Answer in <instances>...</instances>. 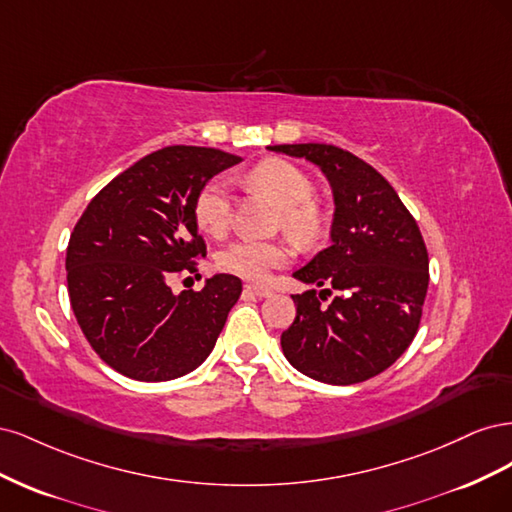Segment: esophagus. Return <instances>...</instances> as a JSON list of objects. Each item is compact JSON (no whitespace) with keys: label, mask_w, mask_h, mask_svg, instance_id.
I'll list each match as a JSON object with an SVG mask.
<instances>
[{"label":"esophagus","mask_w":512,"mask_h":512,"mask_svg":"<svg viewBox=\"0 0 512 512\" xmlns=\"http://www.w3.org/2000/svg\"><path fill=\"white\" fill-rule=\"evenodd\" d=\"M245 292H250V294H256V297H271L273 294V290L271 288H267V286H254V284H247L245 286Z\"/></svg>","instance_id":"esophagus-1"}]
</instances>
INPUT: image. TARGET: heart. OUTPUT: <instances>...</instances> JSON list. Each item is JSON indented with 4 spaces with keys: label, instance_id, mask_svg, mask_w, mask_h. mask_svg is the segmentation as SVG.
Listing matches in <instances>:
<instances>
[{
    "label": "heart",
    "instance_id": "heart-1",
    "mask_svg": "<svg viewBox=\"0 0 512 512\" xmlns=\"http://www.w3.org/2000/svg\"><path fill=\"white\" fill-rule=\"evenodd\" d=\"M247 183L282 207V222L299 243H314L324 228V213L314 203V181L297 164L265 160L247 173ZM232 198L226 181L211 179L194 198V220L200 230L222 237L230 226ZM292 250L286 241L237 239L220 254V267L250 282H267L275 269L286 267Z\"/></svg>",
    "mask_w": 512,
    "mask_h": 512
}]
</instances>
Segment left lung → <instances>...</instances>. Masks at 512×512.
I'll return each instance as SVG.
<instances>
[{
    "mask_svg": "<svg viewBox=\"0 0 512 512\" xmlns=\"http://www.w3.org/2000/svg\"><path fill=\"white\" fill-rule=\"evenodd\" d=\"M269 149L314 162L335 200L331 245L292 273L325 288L292 294L297 318L282 333L284 356L318 382L374 378L406 352L423 316L429 256L421 230L391 183L354 153L322 143Z\"/></svg>",
    "mask_w": 512,
    "mask_h": 512,
    "instance_id": "obj_1",
    "label": "left lung"
}]
</instances>
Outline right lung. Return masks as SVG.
Masks as SVG:
<instances>
[{
	"label": "right lung",
	"mask_w": 512,
	"mask_h": 512,
	"mask_svg": "<svg viewBox=\"0 0 512 512\" xmlns=\"http://www.w3.org/2000/svg\"><path fill=\"white\" fill-rule=\"evenodd\" d=\"M241 158L213 147L153 151L91 198L66 254L68 294L89 346L119 374L164 382L211 354L241 280L218 273L203 290L175 294L168 282L196 273L198 190Z\"/></svg>",
	"instance_id": "add662e5"
}]
</instances>
